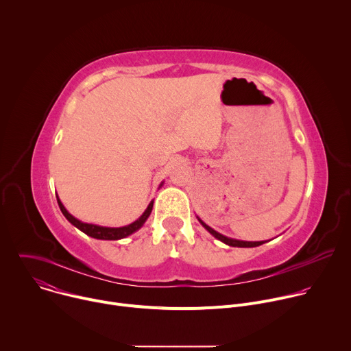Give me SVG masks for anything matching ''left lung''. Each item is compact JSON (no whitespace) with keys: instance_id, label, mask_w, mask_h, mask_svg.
Here are the masks:
<instances>
[{"instance_id":"obj_1","label":"left lung","mask_w":351,"mask_h":351,"mask_svg":"<svg viewBox=\"0 0 351 351\" xmlns=\"http://www.w3.org/2000/svg\"><path fill=\"white\" fill-rule=\"evenodd\" d=\"M199 222H202V225L213 234V236H215L218 240H221V241H223L225 244H228V245H232V247H257V245H261V244H264L265 241H241V240H234V239H229V237H226V236H223V234H221V233H218L217 230H214L213 228H210L208 225H206L202 219H198Z\"/></svg>"}]
</instances>
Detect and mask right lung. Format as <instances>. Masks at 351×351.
<instances>
[{
  "instance_id": "1",
  "label": "right lung",
  "mask_w": 351,
  "mask_h": 351,
  "mask_svg": "<svg viewBox=\"0 0 351 351\" xmlns=\"http://www.w3.org/2000/svg\"><path fill=\"white\" fill-rule=\"evenodd\" d=\"M58 202V206L64 214V217L72 223L75 225L77 229H80L82 232H84L86 234L94 237V239H101V240H118V239H122V237H126L129 234H132L133 232H136L137 229H140L143 226V223L145 222V219L149 217V214H152V210H153V203L152 202L148 204L147 210L143 213V215L134 221L133 223L128 225V226H122V228H104V226H97V225H91V223H84V222H80L79 219H76L75 217H72L66 210L65 207L62 206V203L60 202V198H57Z\"/></svg>"
}]
</instances>
